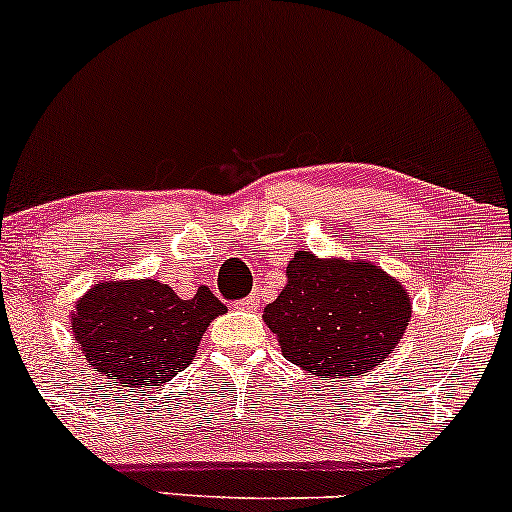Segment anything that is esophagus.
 I'll return each mask as SVG.
<instances>
[{
  "instance_id": "34e87169",
  "label": "esophagus",
  "mask_w": 512,
  "mask_h": 512,
  "mask_svg": "<svg viewBox=\"0 0 512 512\" xmlns=\"http://www.w3.org/2000/svg\"><path fill=\"white\" fill-rule=\"evenodd\" d=\"M240 310H257L260 308V298H257V293H250L248 298H243V301L236 303Z\"/></svg>"
}]
</instances>
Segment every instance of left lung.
Wrapping results in <instances>:
<instances>
[{
	"instance_id": "8db88e82",
	"label": "left lung",
	"mask_w": 512,
	"mask_h": 512,
	"mask_svg": "<svg viewBox=\"0 0 512 512\" xmlns=\"http://www.w3.org/2000/svg\"><path fill=\"white\" fill-rule=\"evenodd\" d=\"M286 276L262 320L286 361L317 378L368 373L397 349L409 327L411 296L375 262L296 250Z\"/></svg>"
}]
</instances>
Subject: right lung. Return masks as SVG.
Returning a JSON list of instances; mask_svg holds the SVG:
<instances>
[{
	"label": "right lung",
	"mask_w": 512,
	"mask_h": 512,
	"mask_svg": "<svg viewBox=\"0 0 512 512\" xmlns=\"http://www.w3.org/2000/svg\"><path fill=\"white\" fill-rule=\"evenodd\" d=\"M226 305L199 286L190 301L156 279L98 281L74 305L72 334L88 366L122 387L173 380L197 356L209 322Z\"/></svg>",
	"instance_id": "obj_1"
}]
</instances>
